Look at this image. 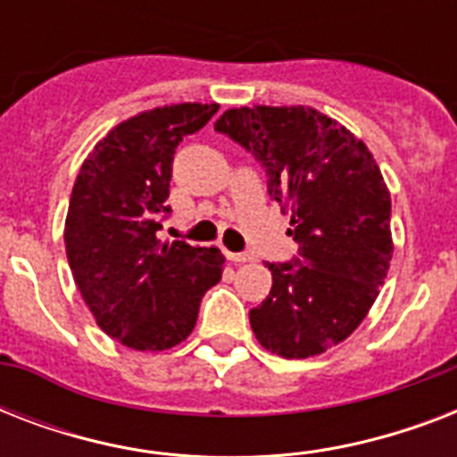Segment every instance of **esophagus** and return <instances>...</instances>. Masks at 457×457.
<instances>
[{
    "label": "esophagus",
    "mask_w": 457,
    "mask_h": 457,
    "mask_svg": "<svg viewBox=\"0 0 457 457\" xmlns=\"http://www.w3.org/2000/svg\"><path fill=\"white\" fill-rule=\"evenodd\" d=\"M225 256H228V261H232V263H249V261H253L251 253H235V251H225Z\"/></svg>",
    "instance_id": "1"
}]
</instances>
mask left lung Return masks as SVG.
<instances>
[{"mask_svg": "<svg viewBox=\"0 0 457 457\" xmlns=\"http://www.w3.org/2000/svg\"><path fill=\"white\" fill-rule=\"evenodd\" d=\"M215 130L256 154L299 244L294 263H268L272 289L249 312L251 329L282 358L325 353L358 329L389 272L382 170L362 139L311 106L228 109Z\"/></svg>", "mask_w": 457, "mask_h": 457, "instance_id": "8db88e82", "label": "left lung"}]
</instances>
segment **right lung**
<instances>
[{"instance_id":"1","label":"right lung","mask_w":457,"mask_h":457,"mask_svg":"<svg viewBox=\"0 0 457 457\" xmlns=\"http://www.w3.org/2000/svg\"><path fill=\"white\" fill-rule=\"evenodd\" d=\"M218 104H170L128 118L99 139L75 178L66 256L104 332L135 351H165L192 334L201 296L218 285V249L161 242L172 154Z\"/></svg>"}]
</instances>
